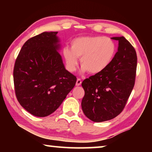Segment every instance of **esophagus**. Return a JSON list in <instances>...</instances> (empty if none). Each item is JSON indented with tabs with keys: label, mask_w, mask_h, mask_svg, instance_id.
<instances>
[{
	"label": "esophagus",
	"mask_w": 152,
	"mask_h": 152,
	"mask_svg": "<svg viewBox=\"0 0 152 152\" xmlns=\"http://www.w3.org/2000/svg\"><path fill=\"white\" fill-rule=\"evenodd\" d=\"M82 84V80L81 79L78 78L76 80V86H80V84Z\"/></svg>",
	"instance_id": "34e87169"
}]
</instances>
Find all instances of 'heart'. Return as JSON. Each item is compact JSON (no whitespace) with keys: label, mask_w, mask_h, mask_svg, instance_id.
Here are the masks:
<instances>
[{"label":"heart","mask_w":152,"mask_h":152,"mask_svg":"<svg viewBox=\"0 0 152 152\" xmlns=\"http://www.w3.org/2000/svg\"><path fill=\"white\" fill-rule=\"evenodd\" d=\"M71 49L64 48L63 55L68 70L73 72L80 58L82 72L99 74L110 66L116 56L117 46L111 38L101 35L83 36L71 42Z\"/></svg>","instance_id":"1"}]
</instances>
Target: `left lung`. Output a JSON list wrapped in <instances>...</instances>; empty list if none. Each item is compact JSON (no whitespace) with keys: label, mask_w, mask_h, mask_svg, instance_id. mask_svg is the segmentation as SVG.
Returning a JSON list of instances; mask_svg holds the SVG:
<instances>
[{"label":"left lung","mask_w":152,"mask_h":152,"mask_svg":"<svg viewBox=\"0 0 152 152\" xmlns=\"http://www.w3.org/2000/svg\"><path fill=\"white\" fill-rule=\"evenodd\" d=\"M111 39L119 42L116 56L106 70L82 82L84 96L82 109L94 122L114 119L124 109L135 84L137 54L124 37Z\"/></svg>","instance_id":"left-lung-1"}]
</instances>
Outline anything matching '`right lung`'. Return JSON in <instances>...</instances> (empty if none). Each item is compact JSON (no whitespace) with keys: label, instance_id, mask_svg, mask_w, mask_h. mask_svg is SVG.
<instances>
[{"label":"right lung","instance_id":"add662e5","mask_svg":"<svg viewBox=\"0 0 152 152\" xmlns=\"http://www.w3.org/2000/svg\"><path fill=\"white\" fill-rule=\"evenodd\" d=\"M58 32H43L28 39L15 63L17 101L36 117L53 113L74 87L76 77L66 70L58 50Z\"/></svg>","mask_w":152,"mask_h":152}]
</instances>
